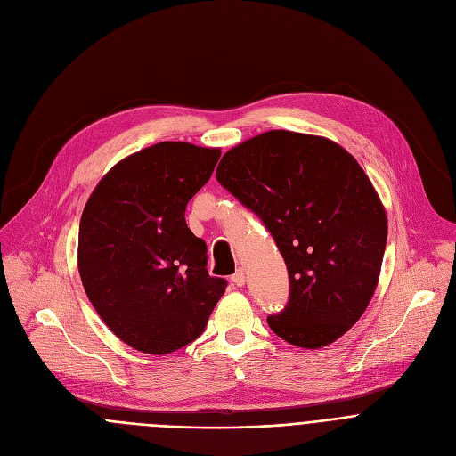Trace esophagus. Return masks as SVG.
Segmentation results:
<instances>
[{
	"mask_svg": "<svg viewBox=\"0 0 456 456\" xmlns=\"http://www.w3.org/2000/svg\"><path fill=\"white\" fill-rule=\"evenodd\" d=\"M231 281H232V284H236V286H244V282H246V273H244V270H236V273L231 277Z\"/></svg>",
	"mask_w": 456,
	"mask_h": 456,
	"instance_id": "esophagus-1",
	"label": "esophagus"
}]
</instances>
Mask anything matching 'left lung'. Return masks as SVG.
<instances>
[{
  "instance_id": "1",
  "label": "left lung",
  "mask_w": 456,
  "mask_h": 456,
  "mask_svg": "<svg viewBox=\"0 0 456 456\" xmlns=\"http://www.w3.org/2000/svg\"><path fill=\"white\" fill-rule=\"evenodd\" d=\"M216 179L258 216L286 262L290 296L270 329L305 349L340 338L373 297L388 236L361 164L327 138L268 131L229 150Z\"/></svg>"
}]
</instances>
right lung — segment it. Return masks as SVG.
I'll return each instance as SVG.
<instances>
[{"instance_id": "add662e5", "label": "right lung", "mask_w": 456, "mask_h": 456, "mask_svg": "<svg viewBox=\"0 0 456 456\" xmlns=\"http://www.w3.org/2000/svg\"><path fill=\"white\" fill-rule=\"evenodd\" d=\"M222 151L160 142L94 188L79 225V273L107 327L127 346L166 354L205 330L227 281L207 272V246L184 220Z\"/></svg>"}]
</instances>
